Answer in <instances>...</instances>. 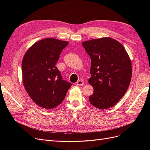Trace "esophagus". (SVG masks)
Segmentation results:
<instances>
[{"instance_id": "esophagus-1", "label": "esophagus", "mask_w": 150, "mask_h": 150, "mask_svg": "<svg viewBox=\"0 0 150 150\" xmlns=\"http://www.w3.org/2000/svg\"><path fill=\"white\" fill-rule=\"evenodd\" d=\"M84 81L83 80H79L76 83V84L78 85V86H82V85L84 84Z\"/></svg>"}]
</instances>
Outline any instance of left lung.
I'll return each instance as SVG.
<instances>
[{"mask_svg":"<svg viewBox=\"0 0 150 150\" xmlns=\"http://www.w3.org/2000/svg\"><path fill=\"white\" fill-rule=\"evenodd\" d=\"M91 59L88 83L94 92L90 103L105 110L115 106L126 93L132 76V66L123 46L111 38L82 42Z\"/></svg>","mask_w":150,"mask_h":150,"instance_id":"obj_1","label":"left lung"}]
</instances>
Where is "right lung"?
<instances>
[{"instance_id":"obj_1","label":"right lung","mask_w":150,"mask_h":150,"mask_svg":"<svg viewBox=\"0 0 150 150\" xmlns=\"http://www.w3.org/2000/svg\"><path fill=\"white\" fill-rule=\"evenodd\" d=\"M69 42L55 38L39 40L25 53L22 62V82L33 101L45 109L60 104L71 83L62 79L55 66Z\"/></svg>"}]
</instances>
